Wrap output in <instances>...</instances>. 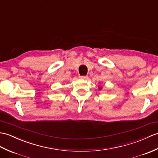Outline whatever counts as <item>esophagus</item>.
I'll return each instance as SVG.
<instances>
[{
  "mask_svg": "<svg viewBox=\"0 0 158 158\" xmlns=\"http://www.w3.org/2000/svg\"><path fill=\"white\" fill-rule=\"evenodd\" d=\"M80 77L81 79H87L88 78V77L87 76H81Z\"/></svg>",
  "mask_w": 158,
  "mask_h": 158,
  "instance_id": "esophagus-1",
  "label": "esophagus"
}]
</instances>
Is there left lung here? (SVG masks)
<instances>
[{
	"mask_svg": "<svg viewBox=\"0 0 158 158\" xmlns=\"http://www.w3.org/2000/svg\"><path fill=\"white\" fill-rule=\"evenodd\" d=\"M99 89H102V87H101V88H100V87H99Z\"/></svg>",
	"mask_w": 158,
	"mask_h": 158,
	"instance_id": "left-lung-1",
	"label": "left lung"
}]
</instances>
